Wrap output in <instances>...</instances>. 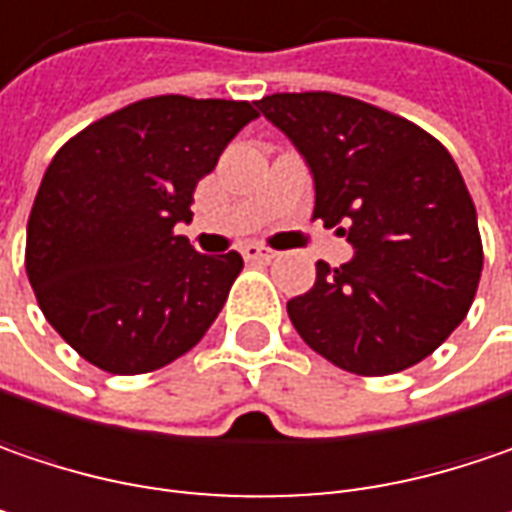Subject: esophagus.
<instances>
[{
  "instance_id": "34e87169",
  "label": "esophagus",
  "mask_w": 512,
  "mask_h": 512,
  "mask_svg": "<svg viewBox=\"0 0 512 512\" xmlns=\"http://www.w3.org/2000/svg\"><path fill=\"white\" fill-rule=\"evenodd\" d=\"M275 255H278V252H272V249H266V246H260V243L243 246V257H246V260H272Z\"/></svg>"
}]
</instances>
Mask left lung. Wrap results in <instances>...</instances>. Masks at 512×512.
<instances>
[{
    "label": "left lung",
    "mask_w": 512,
    "mask_h": 512,
    "mask_svg": "<svg viewBox=\"0 0 512 512\" xmlns=\"http://www.w3.org/2000/svg\"><path fill=\"white\" fill-rule=\"evenodd\" d=\"M310 167L324 226L353 257L316 263L310 292L286 301L298 336L350 374L406 371L464 321L481 278L472 196L449 150L417 124L333 92L257 101Z\"/></svg>",
    "instance_id": "obj_1"
}]
</instances>
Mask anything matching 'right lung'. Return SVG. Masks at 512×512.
Instances as JSON below:
<instances>
[{
  "instance_id": "right-lung-1",
  "label": "right lung",
  "mask_w": 512,
  "mask_h": 512,
  "mask_svg": "<svg viewBox=\"0 0 512 512\" xmlns=\"http://www.w3.org/2000/svg\"><path fill=\"white\" fill-rule=\"evenodd\" d=\"M257 112L249 101L159 95L66 141L28 217L25 272L48 324L101 371L165 368L220 316L243 257L199 255L196 182Z\"/></svg>"
}]
</instances>
